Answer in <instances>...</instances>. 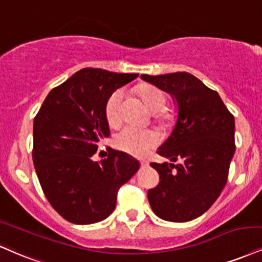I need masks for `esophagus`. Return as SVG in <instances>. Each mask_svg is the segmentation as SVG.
<instances>
[{
    "label": "esophagus",
    "mask_w": 262,
    "mask_h": 262,
    "mask_svg": "<svg viewBox=\"0 0 262 262\" xmlns=\"http://www.w3.org/2000/svg\"><path fill=\"white\" fill-rule=\"evenodd\" d=\"M140 165L144 166V167L149 166V161H146V160H143V161H140Z\"/></svg>",
    "instance_id": "1"
}]
</instances>
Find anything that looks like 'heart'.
<instances>
[{
    "label": "heart",
    "instance_id": "obj_1",
    "mask_svg": "<svg viewBox=\"0 0 262 262\" xmlns=\"http://www.w3.org/2000/svg\"><path fill=\"white\" fill-rule=\"evenodd\" d=\"M139 94L145 105L150 111L156 113V118L161 122L169 121L168 113L165 112L167 97L162 90L154 85L144 84L139 88ZM125 97V90L123 88L116 89L105 105V116L111 125H117L122 118V105ZM161 140V137L154 129H141L127 125L118 132L115 137V144L119 150L133 156H144L150 149L156 146Z\"/></svg>",
    "mask_w": 262,
    "mask_h": 262
}]
</instances>
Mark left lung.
<instances>
[{"label": "left lung", "instance_id": "8db88e82", "mask_svg": "<svg viewBox=\"0 0 262 262\" xmlns=\"http://www.w3.org/2000/svg\"><path fill=\"white\" fill-rule=\"evenodd\" d=\"M178 103V119L160 156L181 163L150 165L160 176L147 199L160 219L187 222L206 212L220 196L234 155V117L219 93L187 72L141 75Z\"/></svg>", "mask_w": 262, "mask_h": 262}]
</instances>
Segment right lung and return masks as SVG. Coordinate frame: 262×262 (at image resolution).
<instances>
[{
  "instance_id": "1",
  "label": "right lung",
  "mask_w": 262,
  "mask_h": 262,
  "mask_svg": "<svg viewBox=\"0 0 262 262\" xmlns=\"http://www.w3.org/2000/svg\"><path fill=\"white\" fill-rule=\"evenodd\" d=\"M138 75L80 69L50 91L34 118L37 178L46 199L68 222L90 225L108 217L119 188L139 169L137 160L110 147L106 159H91L110 135L107 99Z\"/></svg>"
}]
</instances>
